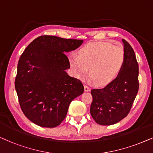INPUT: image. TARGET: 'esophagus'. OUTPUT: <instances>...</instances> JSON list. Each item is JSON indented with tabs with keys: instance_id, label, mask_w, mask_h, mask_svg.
<instances>
[{
	"instance_id": "34e87169",
	"label": "esophagus",
	"mask_w": 153,
	"mask_h": 153,
	"mask_svg": "<svg viewBox=\"0 0 153 153\" xmlns=\"http://www.w3.org/2000/svg\"><path fill=\"white\" fill-rule=\"evenodd\" d=\"M84 88H85V91H90V88H89L88 86H87V85H85Z\"/></svg>"
}]
</instances>
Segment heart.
Returning a JSON list of instances; mask_svg holds the SVG:
<instances>
[{
    "label": "heart",
    "instance_id": "obj_1",
    "mask_svg": "<svg viewBox=\"0 0 153 153\" xmlns=\"http://www.w3.org/2000/svg\"><path fill=\"white\" fill-rule=\"evenodd\" d=\"M125 62L124 48L108 41L91 42L72 53L68 63L75 77L82 78L89 71V80L98 86H106L120 73Z\"/></svg>",
    "mask_w": 153,
    "mask_h": 153
}]
</instances>
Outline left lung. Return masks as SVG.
I'll use <instances>...</instances> for the list:
<instances>
[{
	"mask_svg": "<svg viewBox=\"0 0 153 153\" xmlns=\"http://www.w3.org/2000/svg\"><path fill=\"white\" fill-rule=\"evenodd\" d=\"M125 62L119 75L102 89L91 91L93 101L90 107L91 117L97 124L111 125L127 117L137 95L138 64L131 46L122 40Z\"/></svg>",
	"mask_w": 153,
	"mask_h": 153,
	"instance_id": "obj_1",
	"label": "left lung"
}]
</instances>
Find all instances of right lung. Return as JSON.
<instances>
[{"label": "right lung", "instance_id": "add662e5", "mask_svg": "<svg viewBox=\"0 0 153 153\" xmlns=\"http://www.w3.org/2000/svg\"><path fill=\"white\" fill-rule=\"evenodd\" d=\"M82 40L42 36L33 40L22 53L17 65L15 89L23 113L42 127L59 125L68 106L82 94L80 80L71 77L66 52L76 50Z\"/></svg>", "mask_w": 153, "mask_h": 153}]
</instances>
